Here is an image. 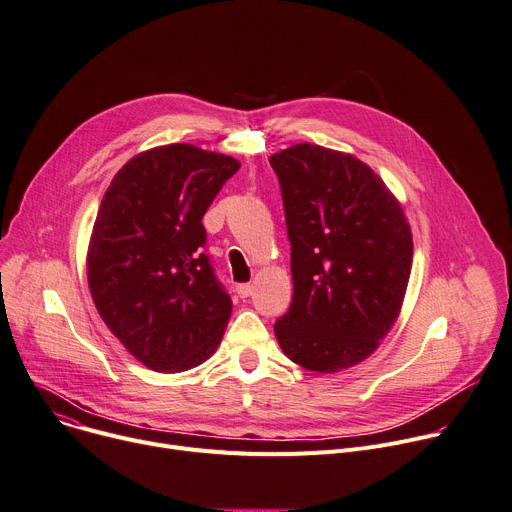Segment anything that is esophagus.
<instances>
[{"label":"esophagus","instance_id":"esophagus-1","mask_svg":"<svg viewBox=\"0 0 512 512\" xmlns=\"http://www.w3.org/2000/svg\"><path fill=\"white\" fill-rule=\"evenodd\" d=\"M235 293H238L242 299H246V297H250V293H252V285L240 283L238 287H235Z\"/></svg>","mask_w":512,"mask_h":512}]
</instances>
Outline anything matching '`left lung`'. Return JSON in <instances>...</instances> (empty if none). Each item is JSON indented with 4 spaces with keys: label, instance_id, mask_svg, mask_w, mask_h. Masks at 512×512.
<instances>
[{
    "label": "left lung",
    "instance_id": "1",
    "mask_svg": "<svg viewBox=\"0 0 512 512\" xmlns=\"http://www.w3.org/2000/svg\"><path fill=\"white\" fill-rule=\"evenodd\" d=\"M291 242L293 301L274 324L307 371L365 361L398 320L412 231L385 182L355 155L297 143L270 155Z\"/></svg>",
    "mask_w": 512,
    "mask_h": 512
}]
</instances>
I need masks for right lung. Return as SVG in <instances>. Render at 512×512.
Instances as JSON below:
<instances>
[{
	"label": "right lung",
	"instance_id": "1",
	"mask_svg": "<svg viewBox=\"0 0 512 512\" xmlns=\"http://www.w3.org/2000/svg\"><path fill=\"white\" fill-rule=\"evenodd\" d=\"M240 166L172 143L135 155L104 192L88 248L90 293L108 330L153 371H188L221 342L231 297L205 254L203 217Z\"/></svg>",
	"mask_w": 512,
	"mask_h": 512
}]
</instances>
